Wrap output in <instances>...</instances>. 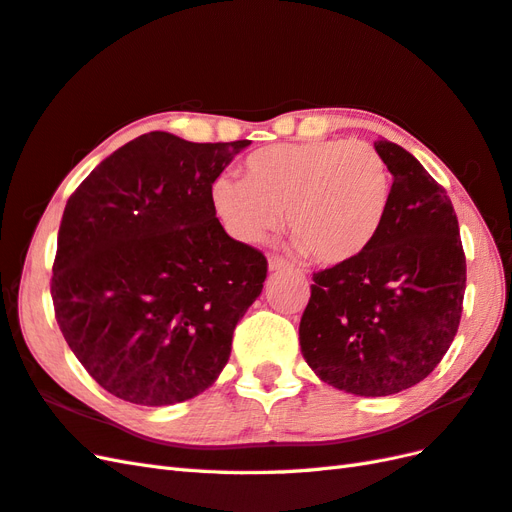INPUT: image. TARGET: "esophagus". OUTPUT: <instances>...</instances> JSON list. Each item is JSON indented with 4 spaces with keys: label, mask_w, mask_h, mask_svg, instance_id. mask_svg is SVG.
<instances>
[{
    "label": "esophagus",
    "mask_w": 512,
    "mask_h": 512,
    "mask_svg": "<svg viewBox=\"0 0 512 512\" xmlns=\"http://www.w3.org/2000/svg\"><path fill=\"white\" fill-rule=\"evenodd\" d=\"M268 268H270V272H279V270L290 268V264H287V261L279 255H270L268 257Z\"/></svg>",
    "instance_id": "esophagus-1"
}]
</instances>
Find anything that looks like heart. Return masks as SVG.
I'll list each match as a JSON object with an SVG mask.
<instances>
[{"label":"heart","instance_id":"obj_1","mask_svg":"<svg viewBox=\"0 0 512 512\" xmlns=\"http://www.w3.org/2000/svg\"><path fill=\"white\" fill-rule=\"evenodd\" d=\"M242 173L212 186L216 214L242 242L268 238L285 212L300 253L344 264L370 251L387 225L391 170L365 142L272 144L248 155Z\"/></svg>","mask_w":512,"mask_h":512}]
</instances>
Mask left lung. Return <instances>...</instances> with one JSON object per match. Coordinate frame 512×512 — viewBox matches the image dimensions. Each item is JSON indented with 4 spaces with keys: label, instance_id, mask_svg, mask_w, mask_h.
I'll return each instance as SVG.
<instances>
[{
    "label": "left lung",
    "instance_id": "8db88e82",
    "mask_svg": "<svg viewBox=\"0 0 512 512\" xmlns=\"http://www.w3.org/2000/svg\"><path fill=\"white\" fill-rule=\"evenodd\" d=\"M393 175L387 225L370 251L313 272L300 350L320 381L391 396L437 368L458 331L465 253L450 196L415 157L376 140Z\"/></svg>",
    "mask_w": 512,
    "mask_h": 512
}]
</instances>
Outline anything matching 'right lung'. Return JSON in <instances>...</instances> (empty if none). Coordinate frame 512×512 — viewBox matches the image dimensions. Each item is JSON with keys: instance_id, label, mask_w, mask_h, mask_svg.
<instances>
[{"instance_id": "1", "label": "right lung", "mask_w": 512, "mask_h": 512, "mask_svg": "<svg viewBox=\"0 0 512 512\" xmlns=\"http://www.w3.org/2000/svg\"><path fill=\"white\" fill-rule=\"evenodd\" d=\"M251 140L151 131L106 157L64 207L56 320L86 372L125 402L199 396L231 355L268 261L216 218L212 183Z\"/></svg>"}]
</instances>
